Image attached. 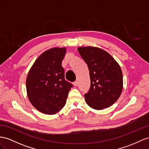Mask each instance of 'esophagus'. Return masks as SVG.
<instances>
[{"label":"esophagus","mask_w":149,"mask_h":149,"mask_svg":"<svg viewBox=\"0 0 149 149\" xmlns=\"http://www.w3.org/2000/svg\"><path fill=\"white\" fill-rule=\"evenodd\" d=\"M73 84H74V86H77V84H77V81H74V82H73Z\"/></svg>","instance_id":"1"}]
</instances>
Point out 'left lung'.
I'll list each match as a JSON object with an SVG mask.
<instances>
[{
	"label": "left lung",
	"instance_id": "obj_1",
	"mask_svg": "<svg viewBox=\"0 0 149 149\" xmlns=\"http://www.w3.org/2000/svg\"><path fill=\"white\" fill-rule=\"evenodd\" d=\"M78 51L89 68V91L84 94L91 108H108L120 97L123 89V74L116 61L108 52L93 47H79Z\"/></svg>",
	"mask_w": 149,
	"mask_h": 149
}]
</instances>
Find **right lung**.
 <instances>
[{
	"label": "right lung",
	"mask_w": 149,
	"mask_h": 149,
	"mask_svg": "<svg viewBox=\"0 0 149 149\" xmlns=\"http://www.w3.org/2000/svg\"><path fill=\"white\" fill-rule=\"evenodd\" d=\"M65 48H53L36 60L26 79V91L30 102L47 114L60 111L66 103L73 85L65 79L62 60Z\"/></svg>",
	"instance_id": "1"
}]
</instances>
